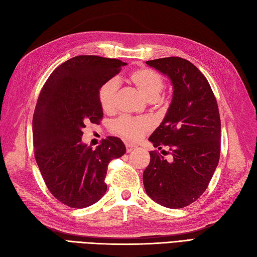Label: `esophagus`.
Masks as SVG:
<instances>
[{"instance_id": "esophagus-1", "label": "esophagus", "mask_w": 257, "mask_h": 257, "mask_svg": "<svg viewBox=\"0 0 257 257\" xmlns=\"http://www.w3.org/2000/svg\"><path fill=\"white\" fill-rule=\"evenodd\" d=\"M125 146H126V152L127 153H130V152H132L134 150L138 149V145L136 144H133V143H125Z\"/></svg>"}]
</instances>
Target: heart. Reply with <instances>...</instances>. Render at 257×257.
Instances as JSON below:
<instances>
[{
  "label": "heart",
  "mask_w": 257,
  "mask_h": 257,
  "mask_svg": "<svg viewBox=\"0 0 257 257\" xmlns=\"http://www.w3.org/2000/svg\"><path fill=\"white\" fill-rule=\"evenodd\" d=\"M128 81L150 102H154L155 99H158L164 88L163 76L156 71L145 69V67L131 73L128 75ZM117 87V81L114 78L103 83L99 87L98 101L104 111L111 112L114 109ZM151 127L152 123L146 117L121 116L115 119L112 124L114 132L130 140H139Z\"/></svg>",
  "instance_id": "b5f03b06"
}]
</instances>
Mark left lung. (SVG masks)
<instances>
[{
	"instance_id": "obj_1",
	"label": "left lung",
	"mask_w": 257,
	"mask_h": 257,
	"mask_svg": "<svg viewBox=\"0 0 257 257\" xmlns=\"http://www.w3.org/2000/svg\"><path fill=\"white\" fill-rule=\"evenodd\" d=\"M146 64L170 78L173 96L164 119L149 139L159 150L169 146L172 161L158 151L150 152V164L143 173L145 192L161 205L182 208L205 192L218 164L217 102L206 77L190 61L172 56Z\"/></svg>"
}]
</instances>
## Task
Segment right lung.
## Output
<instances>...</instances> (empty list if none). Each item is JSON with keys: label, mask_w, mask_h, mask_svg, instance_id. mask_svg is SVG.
<instances>
[{"label": "right lung", "mask_w": 257, "mask_h": 257, "mask_svg": "<svg viewBox=\"0 0 257 257\" xmlns=\"http://www.w3.org/2000/svg\"><path fill=\"white\" fill-rule=\"evenodd\" d=\"M126 65L116 59L78 55L52 72L33 115L36 163L49 191L73 208L93 205L106 193L107 165L126 149L108 136L95 150L82 142L87 123L98 124L103 109L98 90Z\"/></svg>", "instance_id": "right-lung-1"}]
</instances>
